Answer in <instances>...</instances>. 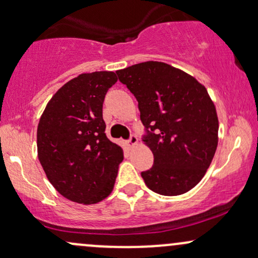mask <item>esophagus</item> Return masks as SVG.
Returning a JSON list of instances; mask_svg holds the SVG:
<instances>
[{"label":"esophagus","mask_w":258,"mask_h":258,"mask_svg":"<svg viewBox=\"0 0 258 258\" xmlns=\"http://www.w3.org/2000/svg\"><path fill=\"white\" fill-rule=\"evenodd\" d=\"M138 143V138H137V136L136 135H131L130 136V139H128V147L130 148H132V147H135L136 144Z\"/></svg>","instance_id":"1"}]
</instances>
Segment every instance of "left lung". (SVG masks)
Here are the masks:
<instances>
[{"label": "left lung", "mask_w": 258, "mask_h": 258, "mask_svg": "<svg viewBox=\"0 0 258 258\" xmlns=\"http://www.w3.org/2000/svg\"><path fill=\"white\" fill-rule=\"evenodd\" d=\"M138 102L154 165L142 172L155 193L174 197L205 176L217 149L218 117L205 86L177 68L144 61L117 70Z\"/></svg>", "instance_id": "1"}]
</instances>
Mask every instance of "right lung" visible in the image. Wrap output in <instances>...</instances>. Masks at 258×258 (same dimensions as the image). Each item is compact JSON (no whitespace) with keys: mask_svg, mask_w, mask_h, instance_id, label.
Listing matches in <instances>:
<instances>
[{"mask_svg":"<svg viewBox=\"0 0 258 258\" xmlns=\"http://www.w3.org/2000/svg\"><path fill=\"white\" fill-rule=\"evenodd\" d=\"M116 81L112 72L81 74L59 88L38 122V160L74 203L97 204L114 188L123 152L106 137L103 102Z\"/></svg>","mask_w":258,"mask_h":258,"instance_id":"right-lung-1","label":"right lung"}]
</instances>
